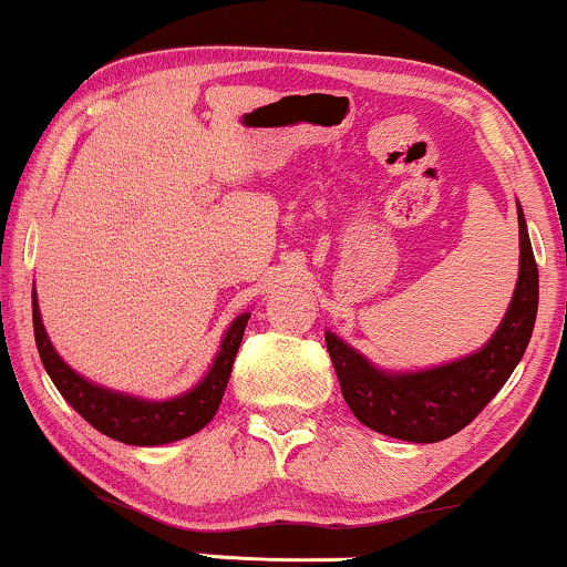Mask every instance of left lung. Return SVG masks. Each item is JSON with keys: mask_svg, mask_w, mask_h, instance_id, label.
Instances as JSON below:
<instances>
[{"mask_svg": "<svg viewBox=\"0 0 567 567\" xmlns=\"http://www.w3.org/2000/svg\"><path fill=\"white\" fill-rule=\"evenodd\" d=\"M519 220V277L504 322L483 349L447 365L419 373H386L370 365L360 351L333 333H324L341 394L373 432L408 442H440L470 426L498 394L523 360L538 311V266L525 226Z\"/></svg>", "mask_w": 567, "mask_h": 567, "instance_id": "left-lung-1", "label": "left lung"}]
</instances>
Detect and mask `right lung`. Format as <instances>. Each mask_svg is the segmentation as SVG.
Segmentation results:
<instances>
[{
  "label": "right lung",
  "mask_w": 567,
  "mask_h": 567,
  "mask_svg": "<svg viewBox=\"0 0 567 567\" xmlns=\"http://www.w3.org/2000/svg\"><path fill=\"white\" fill-rule=\"evenodd\" d=\"M31 306H34V338L39 357H42V365L53 379L58 392L66 396L69 405L90 426H95L106 437L125 442V445H167V442L192 437L202 426L210 424L220 400H224L234 357H237L239 343H243L245 324L250 320V315H239L229 324L224 341H220L218 357L213 360V368L207 370V375L197 386L188 389L186 394L173 396V400L152 402L141 400V396L112 392V389L97 386V383L74 373L58 357L48 333H44L37 292H31Z\"/></svg>",
  "instance_id": "right-lung-1"
}]
</instances>
